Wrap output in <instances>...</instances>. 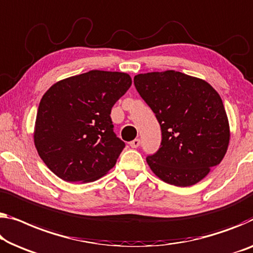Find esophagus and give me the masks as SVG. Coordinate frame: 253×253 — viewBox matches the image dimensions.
<instances>
[{"label": "esophagus", "mask_w": 253, "mask_h": 253, "mask_svg": "<svg viewBox=\"0 0 253 253\" xmlns=\"http://www.w3.org/2000/svg\"><path fill=\"white\" fill-rule=\"evenodd\" d=\"M139 144H141V139L139 138H135L131 142H129V146H131V148H134V149L138 148Z\"/></svg>", "instance_id": "1"}]
</instances>
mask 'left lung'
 <instances>
[{"label":"left lung","instance_id":"8db88e82","mask_svg":"<svg viewBox=\"0 0 253 253\" xmlns=\"http://www.w3.org/2000/svg\"><path fill=\"white\" fill-rule=\"evenodd\" d=\"M134 84L161 127V144L146 157L164 182L191 186L223 160L229 125L223 101L212 86L179 71L139 74Z\"/></svg>","mask_w":253,"mask_h":253}]
</instances>
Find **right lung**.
<instances>
[{
    "label": "right lung",
    "mask_w": 253,
    "mask_h": 253,
    "mask_svg": "<svg viewBox=\"0 0 253 253\" xmlns=\"http://www.w3.org/2000/svg\"><path fill=\"white\" fill-rule=\"evenodd\" d=\"M130 85L128 74L90 70L46 90L34 143L52 172L66 182L88 183L114 167L125 143L115 134L111 109Z\"/></svg>",
    "instance_id": "add662e5"
}]
</instances>
